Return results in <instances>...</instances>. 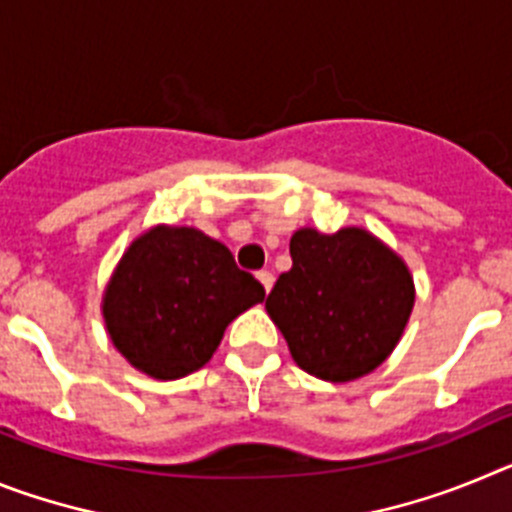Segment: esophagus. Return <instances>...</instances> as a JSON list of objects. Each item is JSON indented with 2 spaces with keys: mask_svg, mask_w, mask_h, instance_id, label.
I'll list each match as a JSON object with an SVG mask.
<instances>
[{
  "mask_svg": "<svg viewBox=\"0 0 512 512\" xmlns=\"http://www.w3.org/2000/svg\"><path fill=\"white\" fill-rule=\"evenodd\" d=\"M256 277H259L261 287H264V289H266V295H269L271 287H274V274H271V271H259Z\"/></svg>",
  "mask_w": 512,
  "mask_h": 512,
  "instance_id": "obj_1",
  "label": "esophagus"
}]
</instances>
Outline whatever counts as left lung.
Listing matches in <instances>:
<instances>
[{
  "label": "left lung",
  "instance_id": "obj_1",
  "mask_svg": "<svg viewBox=\"0 0 512 512\" xmlns=\"http://www.w3.org/2000/svg\"><path fill=\"white\" fill-rule=\"evenodd\" d=\"M292 269L266 297L300 369L323 382L372 374L400 343L415 282L400 253L364 228L295 230Z\"/></svg>",
  "mask_w": 512,
  "mask_h": 512
}]
</instances>
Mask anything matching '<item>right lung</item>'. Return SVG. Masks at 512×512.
Masks as SVG:
<instances>
[{
    "instance_id": "obj_1",
    "label": "right lung",
    "mask_w": 512,
    "mask_h": 512,
    "mask_svg": "<svg viewBox=\"0 0 512 512\" xmlns=\"http://www.w3.org/2000/svg\"><path fill=\"white\" fill-rule=\"evenodd\" d=\"M264 297L228 246L189 225H153L117 261L102 318L122 359L166 382L202 369L225 328Z\"/></svg>"
}]
</instances>
